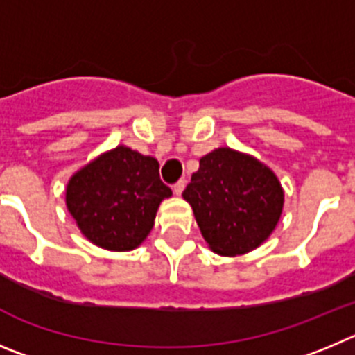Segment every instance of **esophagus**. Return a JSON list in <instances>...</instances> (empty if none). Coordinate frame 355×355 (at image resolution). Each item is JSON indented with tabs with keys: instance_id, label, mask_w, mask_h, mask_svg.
I'll return each mask as SVG.
<instances>
[{
	"instance_id": "obj_1",
	"label": "esophagus",
	"mask_w": 355,
	"mask_h": 355,
	"mask_svg": "<svg viewBox=\"0 0 355 355\" xmlns=\"http://www.w3.org/2000/svg\"><path fill=\"white\" fill-rule=\"evenodd\" d=\"M184 189H185V180H178L177 184L173 185V193L178 194V196H180V194L184 193Z\"/></svg>"
}]
</instances>
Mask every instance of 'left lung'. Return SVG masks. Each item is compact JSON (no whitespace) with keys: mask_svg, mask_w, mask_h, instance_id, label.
Segmentation results:
<instances>
[{"mask_svg":"<svg viewBox=\"0 0 355 355\" xmlns=\"http://www.w3.org/2000/svg\"><path fill=\"white\" fill-rule=\"evenodd\" d=\"M182 196L209 248L223 257L249 253L267 241L285 201L270 168L232 148L203 155Z\"/></svg>","mask_w":355,"mask_h":355,"instance_id":"left-lung-1","label":"left lung"}]
</instances>
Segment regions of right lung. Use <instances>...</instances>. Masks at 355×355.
<instances>
[{
    "instance_id": "add662e5",
    "label": "right lung",
    "mask_w": 355,
    "mask_h": 355,
    "mask_svg": "<svg viewBox=\"0 0 355 355\" xmlns=\"http://www.w3.org/2000/svg\"><path fill=\"white\" fill-rule=\"evenodd\" d=\"M170 196L157 159L120 145L70 177L65 201L88 241L110 251H130L154 228L159 205Z\"/></svg>"
}]
</instances>
